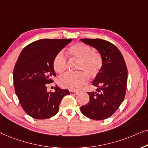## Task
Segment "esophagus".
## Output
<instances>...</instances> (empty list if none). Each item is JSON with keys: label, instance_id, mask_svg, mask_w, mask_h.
I'll list each match as a JSON object with an SVG mask.
<instances>
[{"label": "esophagus", "instance_id": "obj_1", "mask_svg": "<svg viewBox=\"0 0 148 148\" xmlns=\"http://www.w3.org/2000/svg\"><path fill=\"white\" fill-rule=\"evenodd\" d=\"M70 92L71 95H77L78 93V91H76V90H70Z\"/></svg>", "mask_w": 148, "mask_h": 148}]
</instances>
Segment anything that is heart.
<instances>
[{
	"instance_id": "obj_1",
	"label": "heart",
	"mask_w": 148,
	"mask_h": 148,
	"mask_svg": "<svg viewBox=\"0 0 148 148\" xmlns=\"http://www.w3.org/2000/svg\"><path fill=\"white\" fill-rule=\"evenodd\" d=\"M68 55L72 60L78 61L76 73H67L60 78L63 87L70 90H78L87 82V76L95 77L103 67V58L99 53L93 51L91 47L84 43H76L69 47ZM53 67L56 72L62 74L66 70L67 60L62 53L55 56Z\"/></svg>"
}]
</instances>
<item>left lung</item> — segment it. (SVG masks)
Wrapping results in <instances>:
<instances>
[{
  "mask_svg": "<svg viewBox=\"0 0 148 148\" xmlns=\"http://www.w3.org/2000/svg\"><path fill=\"white\" fill-rule=\"evenodd\" d=\"M81 40L99 51L103 67L92 82L97 91L87 92L89 101L80 107V111L90 119H106L119 109L125 99L128 75L125 61L119 49L109 41L100 38Z\"/></svg>",
  "mask_w": 148,
  "mask_h": 148,
  "instance_id": "obj_1",
  "label": "left lung"
}]
</instances>
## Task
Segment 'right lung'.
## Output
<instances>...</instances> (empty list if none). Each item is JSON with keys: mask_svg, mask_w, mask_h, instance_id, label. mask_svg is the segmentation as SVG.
<instances>
[{"mask_svg": "<svg viewBox=\"0 0 148 148\" xmlns=\"http://www.w3.org/2000/svg\"><path fill=\"white\" fill-rule=\"evenodd\" d=\"M72 39H40L27 45L19 55L13 69V84L19 103L25 113L36 119L53 116L60 109L68 90L55 87L48 92L47 84L56 76L55 56Z\"/></svg>", "mask_w": 148, "mask_h": 148, "instance_id": "right-lung-1", "label": "right lung"}]
</instances>
